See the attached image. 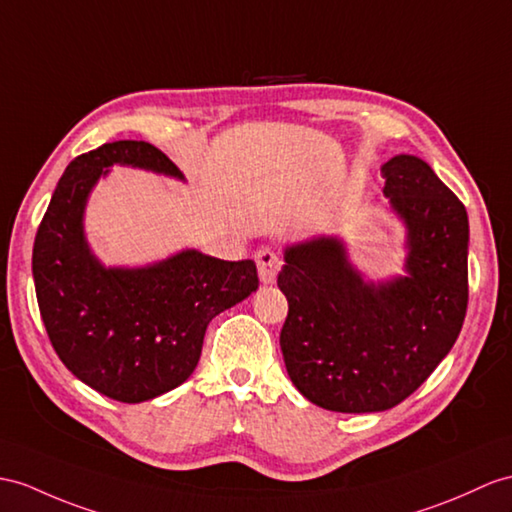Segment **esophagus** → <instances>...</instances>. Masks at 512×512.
<instances>
[{
  "label": "esophagus",
  "mask_w": 512,
  "mask_h": 512,
  "mask_svg": "<svg viewBox=\"0 0 512 512\" xmlns=\"http://www.w3.org/2000/svg\"><path fill=\"white\" fill-rule=\"evenodd\" d=\"M256 265H258L260 282L271 284L273 280H276V276H278V271L282 267V260H280V256L276 252H273V249L260 247L258 252H256Z\"/></svg>",
  "instance_id": "esophagus-1"
}]
</instances>
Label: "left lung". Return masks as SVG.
Segmentation results:
<instances>
[{"mask_svg":"<svg viewBox=\"0 0 512 512\" xmlns=\"http://www.w3.org/2000/svg\"><path fill=\"white\" fill-rule=\"evenodd\" d=\"M382 178L406 226V276L365 282L332 236L286 247L278 273L289 302L280 332L286 371L308 402L334 413L404 402L450 354L467 313L463 202L417 156H393Z\"/></svg>","mask_w":512,"mask_h":512,"instance_id":"left-lung-1","label":"left lung"}]
</instances>
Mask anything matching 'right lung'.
Instances as JSON below:
<instances>
[{
    "label": "right lung",
    "instance_id": "add662e5",
    "mask_svg": "<svg viewBox=\"0 0 512 512\" xmlns=\"http://www.w3.org/2000/svg\"><path fill=\"white\" fill-rule=\"evenodd\" d=\"M184 180L145 141L104 143L62 173L34 239L32 276L49 341L65 367L110 400L139 404L197 367L208 323L258 289L254 260L197 249L147 267H104L84 236V208L108 167Z\"/></svg>",
    "mask_w": 512,
    "mask_h": 512
}]
</instances>
